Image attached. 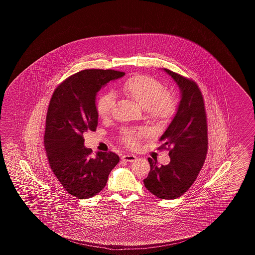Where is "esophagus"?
I'll list each match as a JSON object with an SVG mask.
<instances>
[{
  "label": "esophagus",
  "instance_id": "esophagus-1",
  "mask_svg": "<svg viewBox=\"0 0 255 255\" xmlns=\"http://www.w3.org/2000/svg\"><path fill=\"white\" fill-rule=\"evenodd\" d=\"M122 159H123L124 161H127V162H133V161H134V160L136 159V157L133 156V155L127 154V155H123V156H122Z\"/></svg>",
  "mask_w": 255,
  "mask_h": 255
}]
</instances>
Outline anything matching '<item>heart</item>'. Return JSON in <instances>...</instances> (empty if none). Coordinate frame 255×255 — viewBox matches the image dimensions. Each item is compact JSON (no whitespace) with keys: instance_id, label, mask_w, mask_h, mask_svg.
Wrapping results in <instances>:
<instances>
[{"instance_id":"obj_1","label":"heart","mask_w":255,"mask_h":255,"mask_svg":"<svg viewBox=\"0 0 255 255\" xmlns=\"http://www.w3.org/2000/svg\"><path fill=\"white\" fill-rule=\"evenodd\" d=\"M122 93L133 99L142 108L147 116L155 122H165L175 115L178 108L176 97L166 92L165 87L158 79L149 75H135L124 82ZM115 107V97L105 93L98 97L96 105L97 116L102 120L109 119ZM122 140L130 147L138 145L139 138L144 135L143 131L125 128L121 133Z\"/></svg>"}]
</instances>
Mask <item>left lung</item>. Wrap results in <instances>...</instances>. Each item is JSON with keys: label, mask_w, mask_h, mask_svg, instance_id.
<instances>
[{"label": "left lung", "mask_w": 255, "mask_h": 255, "mask_svg": "<svg viewBox=\"0 0 255 255\" xmlns=\"http://www.w3.org/2000/svg\"><path fill=\"white\" fill-rule=\"evenodd\" d=\"M179 86L181 101L168 128L160 136L159 149L169 150L170 162L158 166L148 158L150 172L143 180L146 188L156 197L173 200L184 194L196 181L207 153V122L204 97L193 80L167 69Z\"/></svg>", "instance_id": "8db88e82"}]
</instances>
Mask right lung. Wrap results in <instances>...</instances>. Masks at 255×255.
<instances>
[{"label":"right lung","instance_id":"1","mask_svg":"<svg viewBox=\"0 0 255 255\" xmlns=\"http://www.w3.org/2000/svg\"><path fill=\"white\" fill-rule=\"evenodd\" d=\"M125 73L113 70H84L58 86L49 101L44 145L50 169L62 186L78 199L92 198L106 185L120 157L113 152L91 156L83 133L97 127L96 97L111 80Z\"/></svg>","mask_w":255,"mask_h":255}]
</instances>
